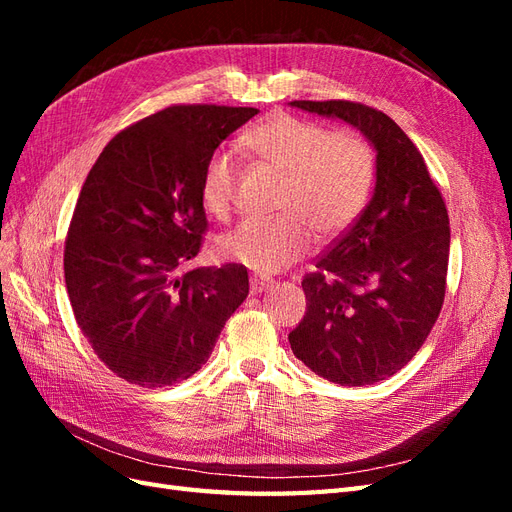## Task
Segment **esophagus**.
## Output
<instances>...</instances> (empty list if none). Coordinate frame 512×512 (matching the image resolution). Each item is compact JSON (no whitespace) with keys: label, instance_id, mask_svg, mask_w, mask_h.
Here are the masks:
<instances>
[{"label":"esophagus","instance_id":"1","mask_svg":"<svg viewBox=\"0 0 512 512\" xmlns=\"http://www.w3.org/2000/svg\"><path fill=\"white\" fill-rule=\"evenodd\" d=\"M269 288H273L271 280H262V277H252V280H250V292L252 294H260V292H265Z\"/></svg>","mask_w":512,"mask_h":512}]
</instances>
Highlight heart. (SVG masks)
<instances>
[{"label": "heart", "mask_w": 512, "mask_h": 512, "mask_svg": "<svg viewBox=\"0 0 512 512\" xmlns=\"http://www.w3.org/2000/svg\"><path fill=\"white\" fill-rule=\"evenodd\" d=\"M243 145L286 177L275 220H245L218 241L230 262L260 275L280 273L299 262L314 243V230L331 239L346 232L365 211L376 181V153L361 134L331 132L322 123L275 113L243 136ZM235 153H211L200 181L203 207L226 218L235 198Z\"/></svg>", "instance_id": "1"}]
</instances>
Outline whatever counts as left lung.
<instances>
[{"label":"left lung","mask_w":512,"mask_h":512,"mask_svg":"<svg viewBox=\"0 0 512 512\" xmlns=\"http://www.w3.org/2000/svg\"><path fill=\"white\" fill-rule=\"evenodd\" d=\"M290 106L359 130L376 151V188L303 277L307 312L288 342L324 380L374 384L397 374L438 320L451 247L446 205L421 151L389 115L348 100Z\"/></svg>","instance_id":"8db88e82"}]
</instances>
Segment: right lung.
<instances>
[{"instance_id":"1","label":"right lung","mask_w":512,"mask_h":512,"mask_svg":"<svg viewBox=\"0 0 512 512\" xmlns=\"http://www.w3.org/2000/svg\"><path fill=\"white\" fill-rule=\"evenodd\" d=\"M258 108L179 104L119 132L91 166L64 250L76 322L130 384L188 380L250 292L241 265L183 267L200 252L211 153Z\"/></svg>"}]
</instances>
